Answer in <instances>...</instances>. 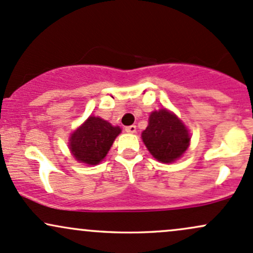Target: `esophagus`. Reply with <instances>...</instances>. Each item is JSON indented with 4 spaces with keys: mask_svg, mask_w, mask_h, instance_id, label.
I'll return each mask as SVG.
<instances>
[{
    "mask_svg": "<svg viewBox=\"0 0 253 253\" xmlns=\"http://www.w3.org/2000/svg\"><path fill=\"white\" fill-rule=\"evenodd\" d=\"M126 131L129 132V134H134V132H136V126H126Z\"/></svg>",
    "mask_w": 253,
    "mask_h": 253,
    "instance_id": "34e87169",
    "label": "esophagus"
}]
</instances>
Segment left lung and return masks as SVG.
Here are the masks:
<instances>
[{"instance_id":"8db88e82","label":"left lung","mask_w":253,"mask_h":253,"mask_svg":"<svg viewBox=\"0 0 253 253\" xmlns=\"http://www.w3.org/2000/svg\"><path fill=\"white\" fill-rule=\"evenodd\" d=\"M142 140L157 160L172 163L188 148L191 137L180 119L163 108L151 113L148 126L142 132Z\"/></svg>"}]
</instances>
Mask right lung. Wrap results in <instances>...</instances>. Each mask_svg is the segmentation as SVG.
<instances>
[{
  "instance_id": "add662e5",
  "label": "right lung",
  "mask_w": 253,
  "mask_h": 253,
  "mask_svg": "<svg viewBox=\"0 0 253 253\" xmlns=\"http://www.w3.org/2000/svg\"><path fill=\"white\" fill-rule=\"evenodd\" d=\"M121 127L99 117H89L70 138V149L78 162L96 165L105 158Z\"/></svg>"
}]
</instances>
